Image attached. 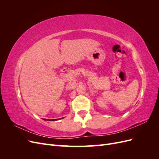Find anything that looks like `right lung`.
<instances>
[{
	"label": "right lung",
	"mask_w": 159,
	"mask_h": 159,
	"mask_svg": "<svg viewBox=\"0 0 159 159\" xmlns=\"http://www.w3.org/2000/svg\"><path fill=\"white\" fill-rule=\"evenodd\" d=\"M60 119H44V120H45V121H56V120H59Z\"/></svg>",
	"instance_id": "obj_1"
}]
</instances>
